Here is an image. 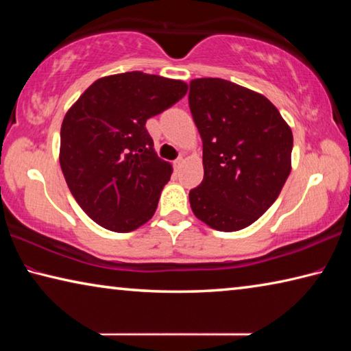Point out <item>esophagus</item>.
<instances>
[{"label":"esophagus","instance_id":"1","mask_svg":"<svg viewBox=\"0 0 351 351\" xmlns=\"http://www.w3.org/2000/svg\"><path fill=\"white\" fill-rule=\"evenodd\" d=\"M182 162H184V159L182 158H178V159H175V161H173V165H175V167H181Z\"/></svg>","mask_w":351,"mask_h":351}]
</instances>
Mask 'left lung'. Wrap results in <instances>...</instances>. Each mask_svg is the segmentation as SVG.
Here are the masks:
<instances>
[{
  "instance_id": "left-lung-1",
  "label": "left lung",
  "mask_w": 351,
  "mask_h": 351,
  "mask_svg": "<svg viewBox=\"0 0 351 351\" xmlns=\"http://www.w3.org/2000/svg\"><path fill=\"white\" fill-rule=\"evenodd\" d=\"M189 106L203 139L204 178L189 193L195 217L221 232L245 229L288 180L291 128L265 96L224 79L190 82Z\"/></svg>"
}]
</instances>
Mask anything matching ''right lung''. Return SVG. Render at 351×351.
<instances>
[{
  "instance_id": "right-lung-1",
  "label": "right lung",
  "mask_w": 351,
  "mask_h": 351,
  "mask_svg": "<svg viewBox=\"0 0 351 351\" xmlns=\"http://www.w3.org/2000/svg\"><path fill=\"white\" fill-rule=\"evenodd\" d=\"M186 93L181 80L132 71L96 80L71 106L60 130V167L93 221L132 232L153 217L171 165L158 158L145 122Z\"/></svg>"
}]
</instances>
